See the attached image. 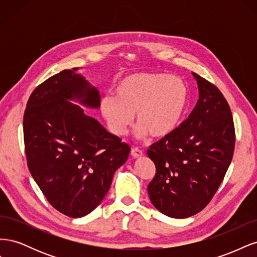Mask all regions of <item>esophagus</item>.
Segmentation results:
<instances>
[{
  "instance_id": "34e87169",
  "label": "esophagus",
  "mask_w": 257,
  "mask_h": 257,
  "mask_svg": "<svg viewBox=\"0 0 257 257\" xmlns=\"http://www.w3.org/2000/svg\"><path fill=\"white\" fill-rule=\"evenodd\" d=\"M131 154H132V157L137 159V158L143 157L144 152H143V150L138 149V148H133V149H132V151H131Z\"/></svg>"
}]
</instances>
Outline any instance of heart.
Listing matches in <instances>:
<instances>
[{"label": "heart", "instance_id": "obj_1", "mask_svg": "<svg viewBox=\"0 0 257 257\" xmlns=\"http://www.w3.org/2000/svg\"><path fill=\"white\" fill-rule=\"evenodd\" d=\"M189 103L185 82L163 73H141L123 78L115 97L102 100V113L108 127L123 136L136 114L137 135L153 138L170 135L180 124Z\"/></svg>", "mask_w": 257, "mask_h": 257}]
</instances>
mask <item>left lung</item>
I'll return each mask as SVG.
<instances>
[{"label":"left lung","instance_id":"left-lung-1","mask_svg":"<svg viewBox=\"0 0 257 257\" xmlns=\"http://www.w3.org/2000/svg\"><path fill=\"white\" fill-rule=\"evenodd\" d=\"M199 99L189 118L147 151L155 165L148 184L160 212L184 219L201 211L219 189L235 150L231 110L213 83L193 73Z\"/></svg>","mask_w":257,"mask_h":257}]
</instances>
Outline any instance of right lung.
<instances>
[{
  "mask_svg": "<svg viewBox=\"0 0 257 257\" xmlns=\"http://www.w3.org/2000/svg\"><path fill=\"white\" fill-rule=\"evenodd\" d=\"M74 71L64 69L34 89L23 115V139L30 173L49 204L81 217L103 200L131 147L68 102L100 104L98 91Z\"/></svg>",
  "mask_w": 257,
  "mask_h": 257,
  "instance_id": "add662e5",
  "label": "right lung"
}]
</instances>
